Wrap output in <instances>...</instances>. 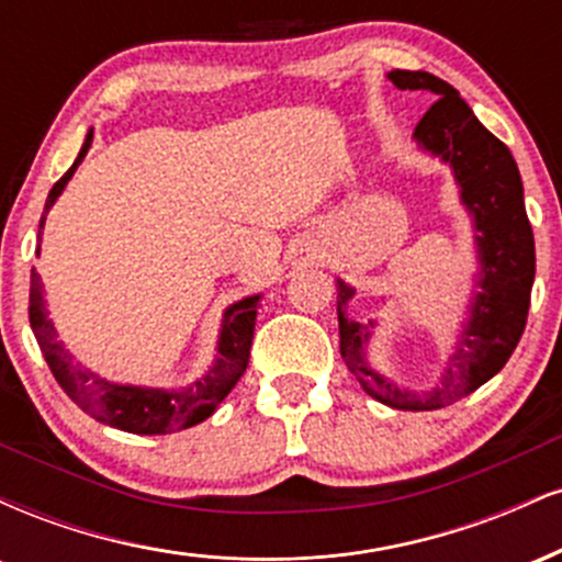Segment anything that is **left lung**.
Listing matches in <instances>:
<instances>
[{"mask_svg":"<svg viewBox=\"0 0 562 562\" xmlns=\"http://www.w3.org/2000/svg\"><path fill=\"white\" fill-rule=\"evenodd\" d=\"M389 79L398 89L430 92L438 100L415 128V139L454 169L462 187V203L475 218L481 256V293L475 295L470 322L457 351L451 353L441 385L428 393L402 391L380 378L364 359L367 327L346 317V303L353 290L338 280V330L340 357L346 359L359 385L393 409H441L468 396L492 380L513 357L526 330L531 303L537 250L531 222L526 216L524 182L513 153L475 119L468 102L447 81L425 70H391ZM372 327V322H370Z\"/></svg>","mask_w":562,"mask_h":562,"instance_id":"8db88e82","label":"left lung"}]
</instances>
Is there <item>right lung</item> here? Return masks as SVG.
I'll return each instance as SVG.
<instances>
[{"instance_id":"right-lung-1","label":"right lung","mask_w":562,"mask_h":562,"mask_svg":"<svg viewBox=\"0 0 562 562\" xmlns=\"http://www.w3.org/2000/svg\"><path fill=\"white\" fill-rule=\"evenodd\" d=\"M89 145H92V132L87 134V142H83L74 166L49 190L47 211L63 192V187L68 184V179L74 177L76 166L87 156ZM38 227H44V216ZM256 308H259V295H250V299L232 303L227 314H224L222 338H218V359L214 370L205 378L195 380L192 385H187V389L158 391L139 389V385H119L108 383L105 378L83 370L81 364H76L70 359V353L57 340L53 322L47 319V308H44L42 295V277L31 272V330L36 335V344L42 348L55 380L89 417H94L97 423L111 425V428L128 430V434H173V430L190 428V425L203 423L205 417L214 415L216 406L235 389V383L243 378L245 367H248L256 327Z\"/></svg>"}]
</instances>
